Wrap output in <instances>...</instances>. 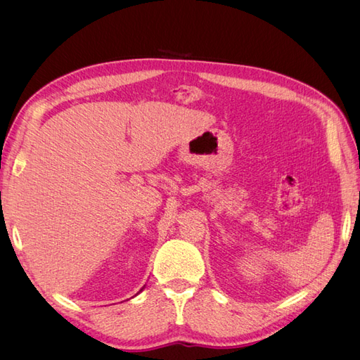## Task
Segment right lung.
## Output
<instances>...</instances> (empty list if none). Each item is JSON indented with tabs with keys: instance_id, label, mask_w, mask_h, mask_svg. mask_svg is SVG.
Masks as SVG:
<instances>
[{
	"instance_id": "obj_1",
	"label": "right lung",
	"mask_w": 360,
	"mask_h": 360,
	"mask_svg": "<svg viewBox=\"0 0 360 360\" xmlns=\"http://www.w3.org/2000/svg\"><path fill=\"white\" fill-rule=\"evenodd\" d=\"M143 290H144V287H143V288H141V290H139V291H143ZM136 294H138V292H136Z\"/></svg>"
}]
</instances>
